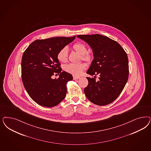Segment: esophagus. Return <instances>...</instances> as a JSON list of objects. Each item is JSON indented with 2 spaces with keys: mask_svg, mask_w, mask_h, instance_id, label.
Here are the masks:
<instances>
[{
  "mask_svg": "<svg viewBox=\"0 0 151 151\" xmlns=\"http://www.w3.org/2000/svg\"><path fill=\"white\" fill-rule=\"evenodd\" d=\"M80 77H76V76H73V79L74 80H77V79H79Z\"/></svg>",
  "mask_w": 151,
  "mask_h": 151,
  "instance_id": "34e87169",
  "label": "esophagus"
}]
</instances>
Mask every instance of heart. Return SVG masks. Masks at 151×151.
Instances as JSON below:
<instances>
[{
    "mask_svg": "<svg viewBox=\"0 0 151 151\" xmlns=\"http://www.w3.org/2000/svg\"><path fill=\"white\" fill-rule=\"evenodd\" d=\"M73 48L77 53L82 55V60L87 63H91L92 62L93 56L92 54L88 52L87 47L85 44L81 42H77L73 44ZM68 50L67 47L61 49L57 54V59L60 62L65 63L68 60ZM86 68V64L83 63L78 64L69 63L66 65L64 70L75 76L81 74Z\"/></svg>",
    "mask_w": 151,
    "mask_h": 151,
    "instance_id": "b5f03b06",
    "label": "heart"
}]
</instances>
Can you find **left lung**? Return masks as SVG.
<instances>
[{
	"mask_svg": "<svg viewBox=\"0 0 151 151\" xmlns=\"http://www.w3.org/2000/svg\"><path fill=\"white\" fill-rule=\"evenodd\" d=\"M93 49L94 58L87 73L88 84L84 91L86 97L98 106L113 102L119 96L128 79L129 65L126 52L116 41L99 35H79ZM99 76V81L96 76Z\"/></svg>",
	"mask_w": 151,
	"mask_h": 151,
	"instance_id": "left-lung-1",
	"label": "left lung"
}]
</instances>
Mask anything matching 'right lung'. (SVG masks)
<instances>
[{"instance_id": "obj_1", "label": "right lung", "mask_w": 151, "mask_h": 151, "mask_svg": "<svg viewBox=\"0 0 151 151\" xmlns=\"http://www.w3.org/2000/svg\"><path fill=\"white\" fill-rule=\"evenodd\" d=\"M75 38L76 36L37 39L23 53L21 63L23 83L29 96L39 105L54 107L65 97L66 84L73 77L62 72L57 54ZM59 73V78H51Z\"/></svg>"}]
</instances>
